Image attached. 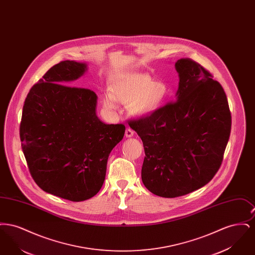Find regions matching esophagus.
Returning a JSON list of instances; mask_svg holds the SVG:
<instances>
[{
  "label": "esophagus",
  "mask_w": 255,
  "mask_h": 255,
  "mask_svg": "<svg viewBox=\"0 0 255 255\" xmlns=\"http://www.w3.org/2000/svg\"><path fill=\"white\" fill-rule=\"evenodd\" d=\"M125 135L126 137H131L133 135V131L131 128H127L126 131H125Z\"/></svg>",
  "instance_id": "obj_1"
}]
</instances>
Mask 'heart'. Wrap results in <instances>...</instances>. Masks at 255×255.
Here are the masks:
<instances>
[{
	"label": "heart",
	"mask_w": 255,
	"mask_h": 255,
	"mask_svg": "<svg viewBox=\"0 0 255 255\" xmlns=\"http://www.w3.org/2000/svg\"><path fill=\"white\" fill-rule=\"evenodd\" d=\"M169 95L164 83L156 82L150 76L132 73L122 76L112 88V94H105L104 106L110 110L117 108V101L132 103L133 111L139 116L150 115L161 106Z\"/></svg>",
	"instance_id": "b5f03b06"
}]
</instances>
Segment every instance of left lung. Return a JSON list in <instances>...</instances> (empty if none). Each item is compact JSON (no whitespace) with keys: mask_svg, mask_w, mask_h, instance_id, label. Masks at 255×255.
<instances>
[{"mask_svg":"<svg viewBox=\"0 0 255 255\" xmlns=\"http://www.w3.org/2000/svg\"><path fill=\"white\" fill-rule=\"evenodd\" d=\"M175 67L180 76L177 100L128 122L144 146L142 182L163 198L188 194L210 182L231 130L228 98L212 73L190 58Z\"/></svg>","mask_w":255,"mask_h":255,"instance_id":"left-lung-1","label":"left lung"}]
</instances>
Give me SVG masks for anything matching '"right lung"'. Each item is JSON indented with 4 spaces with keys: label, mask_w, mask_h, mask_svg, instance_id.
I'll return each mask as SVG.
<instances>
[{
    "label": "right lung",
    "mask_w": 255,
    "mask_h": 255,
    "mask_svg": "<svg viewBox=\"0 0 255 255\" xmlns=\"http://www.w3.org/2000/svg\"><path fill=\"white\" fill-rule=\"evenodd\" d=\"M86 70L70 60L51 67L27 94L20 124L32 179L44 191L72 202L100 190L110 153L125 133V125L98 120L95 92L68 86Z\"/></svg>",
    "instance_id": "right-lung-1"
}]
</instances>
